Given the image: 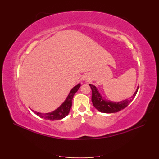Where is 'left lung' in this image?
<instances>
[{"mask_svg":"<svg viewBox=\"0 0 159 159\" xmlns=\"http://www.w3.org/2000/svg\"><path fill=\"white\" fill-rule=\"evenodd\" d=\"M89 86L91 91H92L91 102H92L93 105L99 111L106 113H116L125 108L135 97L139 89L138 87L135 92H134L133 95L129 99L124 100L123 102H113L109 100H106L102 98V95H100L99 91H98V89L95 88V86L91 84H89Z\"/></svg>","mask_w":159,"mask_h":159,"instance_id":"8db88e82","label":"left lung"}]
</instances>
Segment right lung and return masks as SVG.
Returning <instances> with one entry per match:
<instances>
[{"instance_id": "right-lung-1", "label": "right lung", "mask_w": 159, "mask_h": 159, "mask_svg": "<svg viewBox=\"0 0 159 159\" xmlns=\"http://www.w3.org/2000/svg\"><path fill=\"white\" fill-rule=\"evenodd\" d=\"M80 84H79L78 85L75 86L74 88H72L65 102L62 103L61 105H60V107H59L56 110L54 111L53 112L48 113H41L34 111H33L34 112L35 114L38 115L40 117L44 118L47 120H50V121H55V120H60L63 119L69 113L71 107L72 99H73L74 95L75 93H76L77 91L80 88Z\"/></svg>"}]
</instances>
